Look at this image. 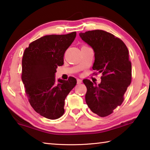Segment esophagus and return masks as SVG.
<instances>
[{
	"mask_svg": "<svg viewBox=\"0 0 150 150\" xmlns=\"http://www.w3.org/2000/svg\"><path fill=\"white\" fill-rule=\"evenodd\" d=\"M77 84H80V83H82V80L80 79H77Z\"/></svg>",
	"mask_w": 150,
	"mask_h": 150,
	"instance_id": "obj_1",
	"label": "esophagus"
}]
</instances>
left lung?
<instances>
[{
  "label": "left lung",
  "instance_id": "obj_1",
  "mask_svg": "<svg viewBox=\"0 0 150 150\" xmlns=\"http://www.w3.org/2000/svg\"><path fill=\"white\" fill-rule=\"evenodd\" d=\"M79 36L94 51L92 69L102 73L97 85L89 79L83 81L87 87L85 101L92 112L106 117L122 105L132 81L129 51L122 40L104 30H89L79 33Z\"/></svg>",
  "mask_w": 150,
  "mask_h": 150
}]
</instances>
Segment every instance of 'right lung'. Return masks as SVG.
<instances>
[{
	"mask_svg": "<svg viewBox=\"0 0 150 150\" xmlns=\"http://www.w3.org/2000/svg\"><path fill=\"white\" fill-rule=\"evenodd\" d=\"M76 37V32L42 37L29 44L23 53L21 78L28 101L37 113L56 120L65 112V99L77 80L58 79L54 74L63 65L64 54Z\"/></svg>",
	"mask_w": 150,
	"mask_h": 150,
	"instance_id": "1",
	"label": "right lung"
}]
</instances>
